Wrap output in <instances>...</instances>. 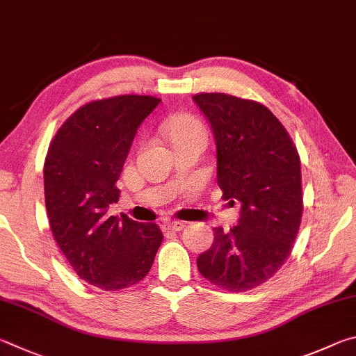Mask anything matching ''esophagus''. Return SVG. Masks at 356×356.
<instances>
[{
	"instance_id": "1",
	"label": "esophagus",
	"mask_w": 356,
	"mask_h": 356,
	"mask_svg": "<svg viewBox=\"0 0 356 356\" xmlns=\"http://www.w3.org/2000/svg\"><path fill=\"white\" fill-rule=\"evenodd\" d=\"M186 227V222H168L165 225V229H168V232H181V229Z\"/></svg>"
}]
</instances>
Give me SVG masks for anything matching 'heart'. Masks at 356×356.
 Here are the masks:
<instances>
[{"label":"heart","mask_w":356,"mask_h":356,"mask_svg":"<svg viewBox=\"0 0 356 356\" xmlns=\"http://www.w3.org/2000/svg\"><path fill=\"white\" fill-rule=\"evenodd\" d=\"M162 131H164L172 145L186 140L207 142V128H204L200 118L191 114H179L167 118L162 124Z\"/></svg>","instance_id":"heart-1"}]
</instances>
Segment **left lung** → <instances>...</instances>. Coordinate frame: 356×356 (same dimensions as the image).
<instances>
[{
    "mask_svg": "<svg viewBox=\"0 0 356 356\" xmlns=\"http://www.w3.org/2000/svg\"><path fill=\"white\" fill-rule=\"evenodd\" d=\"M192 98L213 129L222 198L241 203L238 225L214 228L197 267L222 289L250 291L275 275L292 252L303 213L300 158L264 104L227 93Z\"/></svg>",
    "mask_w": 356,
    "mask_h": 356,
    "instance_id": "8db88e82",
    "label": "left lung"
}]
</instances>
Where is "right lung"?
I'll return each instance as SVG.
<instances>
[{
	"instance_id": "add662e5",
	"label": "right lung",
	"mask_w": 356,
	"mask_h": 356,
	"mask_svg": "<svg viewBox=\"0 0 356 356\" xmlns=\"http://www.w3.org/2000/svg\"><path fill=\"white\" fill-rule=\"evenodd\" d=\"M159 103L149 95L90 102L49 143L43 165L49 228L74 273L104 291L145 278L164 238L156 223L108 214L137 128Z\"/></svg>"
}]
</instances>
